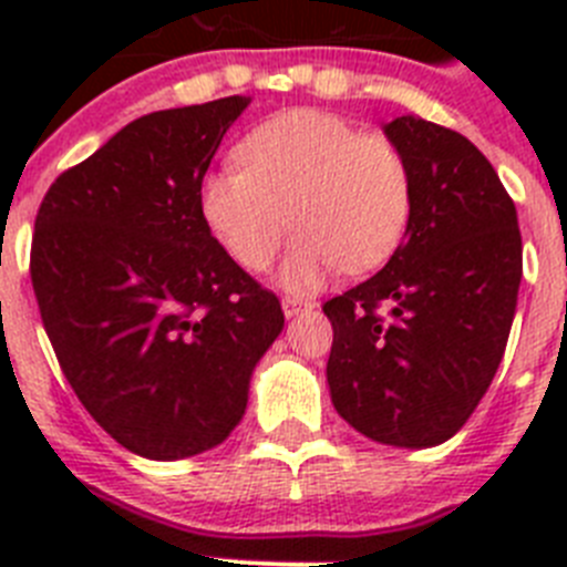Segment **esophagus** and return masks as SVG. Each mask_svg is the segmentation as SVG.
<instances>
[{
	"label": "esophagus",
	"instance_id": "1",
	"mask_svg": "<svg viewBox=\"0 0 567 567\" xmlns=\"http://www.w3.org/2000/svg\"><path fill=\"white\" fill-rule=\"evenodd\" d=\"M280 307H284V315H287V318H298V315L309 312V309H312V303H307V300L287 298L284 303H280Z\"/></svg>",
	"mask_w": 567,
	"mask_h": 567
}]
</instances>
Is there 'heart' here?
Wrapping results in <instances>:
<instances>
[{
    "label": "heart",
    "instance_id": "heart-1",
    "mask_svg": "<svg viewBox=\"0 0 567 567\" xmlns=\"http://www.w3.org/2000/svg\"><path fill=\"white\" fill-rule=\"evenodd\" d=\"M238 164L204 178V221L240 267L260 272L292 218L298 238L280 269L289 292H315L340 267L383 264L412 215L403 153L327 110L272 115L238 144Z\"/></svg>",
    "mask_w": 567,
    "mask_h": 567
}]
</instances>
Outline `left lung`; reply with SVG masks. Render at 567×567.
<instances>
[{
	"label": "left lung",
	"instance_id": "1",
	"mask_svg": "<svg viewBox=\"0 0 567 567\" xmlns=\"http://www.w3.org/2000/svg\"><path fill=\"white\" fill-rule=\"evenodd\" d=\"M412 169V215L383 269L323 303L346 423L398 449L460 432L497 374L517 312L523 238L497 169L465 135L417 115L383 127Z\"/></svg>",
	"mask_w": 567,
	"mask_h": 567
}]
</instances>
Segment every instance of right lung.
Wrapping results in <instances>:
<instances>
[{
    "instance_id": "right-lung-1",
    "label": "right lung",
    "mask_w": 567,
    "mask_h": 567,
    "mask_svg": "<svg viewBox=\"0 0 567 567\" xmlns=\"http://www.w3.org/2000/svg\"><path fill=\"white\" fill-rule=\"evenodd\" d=\"M247 96L142 115L50 184L30 247L44 332L90 417L147 460L215 449L284 329L213 238L202 182Z\"/></svg>"
}]
</instances>
